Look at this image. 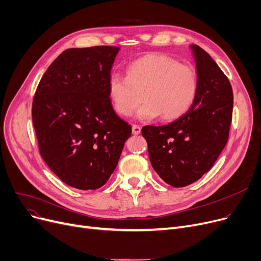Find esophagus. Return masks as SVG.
<instances>
[{"instance_id":"1","label":"esophagus","mask_w":261,"mask_h":261,"mask_svg":"<svg viewBox=\"0 0 261 261\" xmlns=\"http://www.w3.org/2000/svg\"><path fill=\"white\" fill-rule=\"evenodd\" d=\"M132 129H133L134 135H139L141 133V127L139 125H136V124H134Z\"/></svg>"}]
</instances>
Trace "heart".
I'll use <instances>...</instances> for the list:
<instances>
[{
	"label": "heart",
	"mask_w": 261,
	"mask_h": 261,
	"mask_svg": "<svg viewBox=\"0 0 261 261\" xmlns=\"http://www.w3.org/2000/svg\"><path fill=\"white\" fill-rule=\"evenodd\" d=\"M197 76L193 68L163 54H148L133 61L126 76L110 73L108 95L114 110L128 117L143 101L137 118L152 120L160 116L175 120L191 108L197 93Z\"/></svg>",
	"instance_id": "1"
}]
</instances>
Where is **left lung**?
Segmentation results:
<instances>
[{
	"label": "left lung",
	"instance_id": "left-lung-1",
	"mask_svg": "<svg viewBox=\"0 0 261 261\" xmlns=\"http://www.w3.org/2000/svg\"><path fill=\"white\" fill-rule=\"evenodd\" d=\"M197 93L191 108L167 125L142 127L150 161L173 187L200 179L215 165L228 140L233 95L228 79L202 47L191 44Z\"/></svg>",
	"mask_w": 261,
	"mask_h": 261
}]
</instances>
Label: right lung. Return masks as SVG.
I'll return each mask as SVG.
<instances>
[{
    "mask_svg": "<svg viewBox=\"0 0 261 261\" xmlns=\"http://www.w3.org/2000/svg\"><path fill=\"white\" fill-rule=\"evenodd\" d=\"M119 46L68 48L43 74L32 116L40 155L80 190L102 187L115 171L132 126L111 105L107 82Z\"/></svg>",
    "mask_w": 261,
    "mask_h": 261,
    "instance_id": "right-lung-1",
    "label": "right lung"
}]
</instances>
